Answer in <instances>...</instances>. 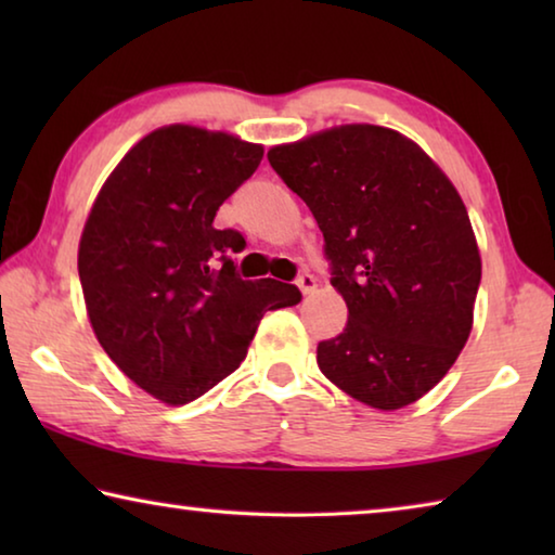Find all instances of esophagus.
Returning <instances> with one entry per match:
<instances>
[{"mask_svg":"<svg viewBox=\"0 0 555 555\" xmlns=\"http://www.w3.org/2000/svg\"><path fill=\"white\" fill-rule=\"evenodd\" d=\"M315 279L311 276V274H300L298 276V288H300V294H304V296H308V294H313V291H315Z\"/></svg>","mask_w":555,"mask_h":555,"instance_id":"1","label":"esophagus"}]
</instances>
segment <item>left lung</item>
Wrapping results in <instances>:
<instances>
[{"label":"left lung","mask_w":555,"mask_h":555,"mask_svg":"<svg viewBox=\"0 0 555 555\" xmlns=\"http://www.w3.org/2000/svg\"><path fill=\"white\" fill-rule=\"evenodd\" d=\"M267 156L313 212L347 304L318 367L372 409L418 401L465 347L482 276L455 185L416 142L377 125L331 127Z\"/></svg>","instance_id":"left-lung-1"}]
</instances>
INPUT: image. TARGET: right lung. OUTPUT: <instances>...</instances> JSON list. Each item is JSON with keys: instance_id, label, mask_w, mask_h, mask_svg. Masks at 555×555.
<instances>
[{"instance_id": "right-lung-1", "label": "right lung", "mask_w": 555, "mask_h": 555, "mask_svg": "<svg viewBox=\"0 0 555 555\" xmlns=\"http://www.w3.org/2000/svg\"><path fill=\"white\" fill-rule=\"evenodd\" d=\"M264 146L195 125L158 127L102 183L78 247L92 331L109 360L168 406L203 397L240 367L259 321L300 291L242 281L220 205L257 171Z\"/></svg>"}]
</instances>
